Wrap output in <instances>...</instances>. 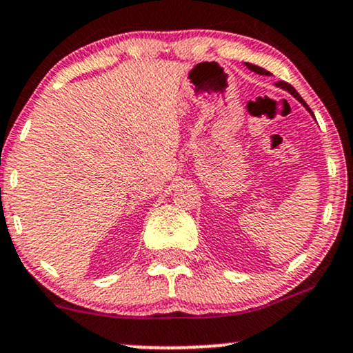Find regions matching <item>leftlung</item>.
Segmentation results:
<instances>
[{
    "instance_id": "left-lung-1",
    "label": "left lung",
    "mask_w": 353,
    "mask_h": 353,
    "mask_svg": "<svg viewBox=\"0 0 353 353\" xmlns=\"http://www.w3.org/2000/svg\"><path fill=\"white\" fill-rule=\"evenodd\" d=\"M244 64H245V66H247V68H249V70H250V71L257 72V74H261V76H270V72H269V71H265V70H264V68H261V66H255V64H252V63H244ZM275 86H277V88H281V89H283V91H287V92H289V94H292V96H294V98H295V99H297V101H299V103H301V104H302V106H303V108H305V109H307V111H309V112H310V116H312V117H314V119H315L314 112H312V111H310V108H309V106H307V103H305V101H303V99L301 98V94H299V92H297V91H295V89H294L292 86H290V84L283 83V81H279V83H275Z\"/></svg>"
}]
</instances>
